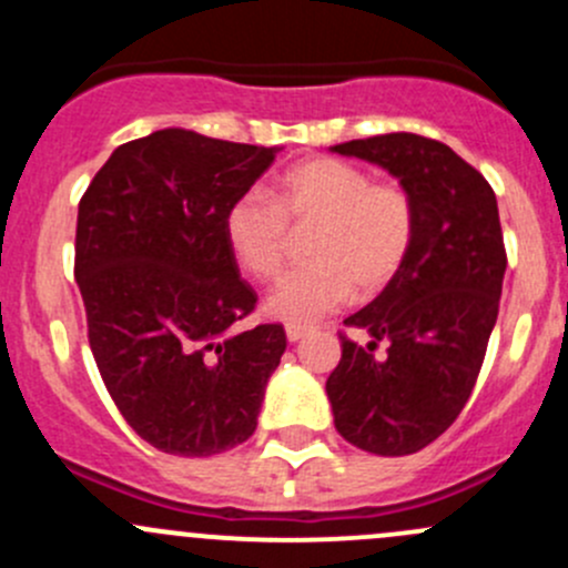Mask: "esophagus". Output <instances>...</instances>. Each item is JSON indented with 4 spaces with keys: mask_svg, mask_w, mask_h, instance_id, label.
<instances>
[{
    "mask_svg": "<svg viewBox=\"0 0 568 568\" xmlns=\"http://www.w3.org/2000/svg\"><path fill=\"white\" fill-rule=\"evenodd\" d=\"M285 335H288L291 343H296V341H302V337L307 335V326H302V324H288V326H285Z\"/></svg>",
    "mask_w": 568,
    "mask_h": 568,
    "instance_id": "obj_1",
    "label": "esophagus"
}]
</instances>
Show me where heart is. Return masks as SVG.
Returning <instances> with one entry per match:
<instances>
[{
    "mask_svg": "<svg viewBox=\"0 0 568 568\" xmlns=\"http://www.w3.org/2000/svg\"><path fill=\"white\" fill-rule=\"evenodd\" d=\"M311 263L291 272L266 311L288 324H311L337 311L357 291L374 296L400 272L417 233L409 189L374 181L343 159L316 156L285 170L272 200L257 192L233 200L225 239L255 280H274L291 250V231L311 227Z\"/></svg>",
    "mask_w": 568,
    "mask_h": 568,
    "instance_id": "b5f03b06",
    "label": "heart"
}]
</instances>
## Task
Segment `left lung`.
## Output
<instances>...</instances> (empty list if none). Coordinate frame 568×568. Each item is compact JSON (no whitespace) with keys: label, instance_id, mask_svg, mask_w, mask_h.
I'll return each instance as SVG.
<instances>
[{"label":"left lung","instance_id":"left-lung-1","mask_svg":"<svg viewBox=\"0 0 568 568\" xmlns=\"http://www.w3.org/2000/svg\"><path fill=\"white\" fill-rule=\"evenodd\" d=\"M332 151L390 170L417 209L400 272L343 321L368 343L341 332V363L326 379L335 428L368 454H417L462 415L495 329L508 263L497 197L448 145L409 131Z\"/></svg>","mask_w":568,"mask_h":568}]
</instances>
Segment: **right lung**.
I'll return each instance as SVG.
<instances>
[{"label": "right lung", "mask_w": 568, "mask_h": 568, "mask_svg": "<svg viewBox=\"0 0 568 568\" xmlns=\"http://www.w3.org/2000/svg\"><path fill=\"white\" fill-rule=\"evenodd\" d=\"M277 151L162 129L120 145L79 200L90 352L125 423L164 454H222L257 426L285 329L236 326L257 294L225 214Z\"/></svg>", "instance_id": "add662e5"}]
</instances>
